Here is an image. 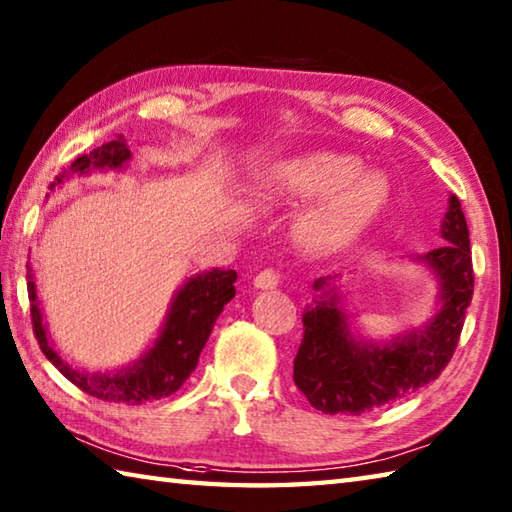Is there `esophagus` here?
Returning <instances> with one entry per match:
<instances>
[{
	"instance_id": "esophagus-1",
	"label": "esophagus",
	"mask_w": 512,
	"mask_h": 512,
	"mask_svg": "<svg viewBox=\"0 0 512 512\" xmlns=\"http://www.w3.org/2000/svg\"><path fill=\"white\" fill-rule=\"evenodd\" d=\"M278 285V274L274 269H263V272L256 274L254 278V287L258 289H274Z\"/></svg>"
}]
</instances>
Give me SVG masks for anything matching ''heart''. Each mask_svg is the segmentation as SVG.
Returning <instances> with one entry per match:
<instances>
[{"label":"heart","instance_id":"b5f03b06","mask_svg":"<svg viewBox=\"0 0 512 512\" xmlns=\"http://www.w3.org/2000/svg\"><path fill=\"white\" fill-rule=\"evenodd\" d=\"M267 196L285 205L317 202L298 225L301 243L312 252L345 245L385 196L381 176L363 171V162L347 153L312 151L285 160L267 185Z\"/></svg>","mask_w":512,"mask_h":512}]
</instances>
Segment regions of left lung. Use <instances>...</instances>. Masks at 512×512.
Segmentation results:
<instances>
[{"label": "left lung", "mask_w": 512, "mask_h": 512, "mask_svg": "<svg viewBox=\"0 0 512 512\" xmlns=\"http://www.w3.org/2000/svg\"><path fill=\"white\" fill-rule=\"evenodd\" d=\"M446 245L419 256L439 281V310L423 330L390 343L356 339L330 287L332 276L314 283L316 298L303 312V341L294 359V383L312 408L325 414H365L408 397L435 381L450 363L472 301V256L466 216L450 196L441 223Z\"/></svg>", "instance_id": "1"}]
</instances>
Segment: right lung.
<instances>
[{
	"label": "right lung",
	"mask_w": 512,
	"mask_h": 512,
	"mask_svg": "<svg viewBox=\"0 0 512 512\" xmlns=\"http://www.w3.org/2000/svg\"><path fill=\"white\" fill-rule=\"evenodd\" d=\"M131 160V151L127 140L118 136L91 153L75 158L69 171H62L53 182L62 185L69 180L71 173H89L95 169H122L124 162ZM28 267V265H26ZM28 301H31V321L35 339L40 350L60 370L66 379L77 385L82 392L91 394L95 399L109 403H127V406H140L165 399L169 394L180 390V385L189 379L196 370L198 356L205 347L211 330H214L216 318L223 307L236 296V278L234 269H211L205 274L191 276L173 296L167 321L162 325L158 339L144 352L133 365H127L118 372H84L75 370L66 363L48 339V330L44 316L37 301V287L33 281V269L28 267Z\"/></svg>",
	"instance_id": "obj_1"
}]
</instances>
